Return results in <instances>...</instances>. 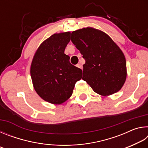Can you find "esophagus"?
<instances>
[{
	"mask_svg": "<svg viewBox=\"0 0 148 148\" xmlns=\"http://www.w3.org/2000/svg\"><path fill=\"white\" fill-rule=\"evenodd\" d=\"M76 66L77 67H78V68H79V69H83V67H82V65L81 64H77V65H76Z\"/></svg>",
	"mask_w": 148,
	"mask_h": 148,
	"instance_id": "obj_1",
	"label": "esophagus"
}]
</instances>
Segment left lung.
<instances>
[{
	"label": "left lung",
	"instance_id": "obj_1",
	"mask_svg": "<svg viewBox=\"0 0 148 148\" xmlns=\"http://www.w3.org/2000/svg\"><path fill=\"white\" fill-rule=\"evenodd\" d=\"M71 40L86 60L82 79L102 96L119 91L127 78V63L113 40L104 32L89 27L72 32Z\"/></svg>",
	"mask_w": 148,
	"mask_h": 148
}]
</instances>
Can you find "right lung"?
Segmentation results:
<instances>
[{
	"label": "right lung",
	"mask_w": 148,
	"mask_h": 148,
	"mask_svg": "<svg viewBox=\"0 0 148 148\" xmlns=\"http://www.w3.org/2000/svg\"><path fill=\"white\" fill-rule=\"evenodd\" d=\"M71 32L55 33L37 49L31 65V76L36 93L45 101L61 104L72 95L82 71L72 65L64 53Z\"/></svg>",
	"instance_id": "obj_1"
}]
</instances>
